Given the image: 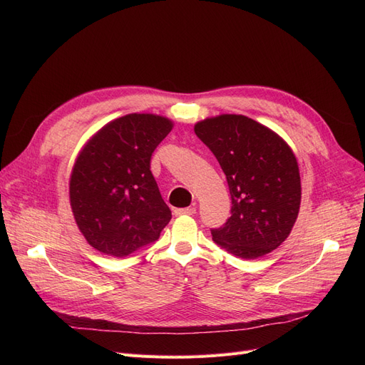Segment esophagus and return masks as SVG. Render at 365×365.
Masks as SVG:
<instances>
[{
  "label": "esophagus",
  "mask_w": 365,
  "mask_h": 365,
  "mask_svg": "<svg viewBox=\"0 0 365 365\" xmlns=\"http://www.w3.org/2000/svg\"><path fill=\"white\" fill-rule=\"evenodd\" d=\"M176 216H182V215H195L196 213V207H185V208H175L173 212Z\"/></svg>",
  "instance_id": "34e87169"
}]
</instances>
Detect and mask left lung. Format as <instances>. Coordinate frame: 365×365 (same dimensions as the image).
I'll return each instance as SVG.
<instances>
[{
  "label": "left lung",
  "instance_id": "left-lung-1",
  "mask_svg": "<svg viewBox=\"0 0 365 365\" xmlns=\"http://www.w3.org/2000/svg\"><path fill=\"white\" fill-rule=\"evenodd\" d=\"M195 134L222 168L233 204L227 222L212 230L213 240L247 260L280 247L302 202L300 170L288 143L237 114L197 121Z\"/></svg>",
  "mask_w": 365,
  "mask_h": 365
}]
</instances>
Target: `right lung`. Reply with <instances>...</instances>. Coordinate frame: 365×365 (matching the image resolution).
<instances>
[{
  "mask_svg": "<svg viewBox=\"0 0 365 365\" xmlns=\"http://www.w3.org/2000/svg\"><path fill=\"white\" fill-rule=\"evenodd\" d=\"M173 123L155 114H128L88 140L70 178V204L88 244L126 257L160 237L172 219L150 172V157Z\"/></svg>",
  "mask_w": 365,
  "mask_h": 365,
  "instance_id": "add662e5",
  "label": "right lung"
}]
</instances>
